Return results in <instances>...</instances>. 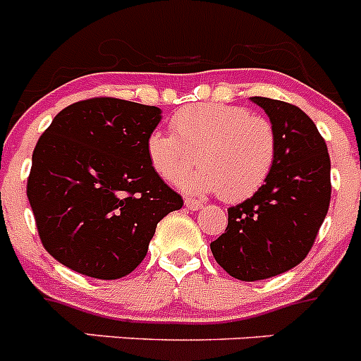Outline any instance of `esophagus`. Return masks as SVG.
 Returning a JSON list of instances; mask_svg holds the SVG:
<instances>
[{"label": "esophagus", "mask_w": 361, "mask_h": 361, "mask_svg": "<svg viewBox=\"0 0 361 361\" xmlns=\"http://www.w3.org/2000/svg\"><path fill=\"white\" fill-rule=\"evenodd\" d=\"M184 204H186V208L191 209V212H199V209L204 208V204L199 202V200H195V199H186L184 200Z\"/></svg>", "instance_id": "obj_1"}]
</instances>
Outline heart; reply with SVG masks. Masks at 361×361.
I'll return each instance as SVG.
<instances>
[{
  "label": "heart",
  "mask_w": 361,
  "mask_h": 361,
  "mask_svg": "<svg viewBox=\"0 0 361 361\" xmlns=\"http://www.w3.org/2000/svg\"><path fill=\"white\" fill-rule=\"evenodd\" d=\"M171 135L153 132L146 141L152 168L168 183L180 180L188 193H213L238 202L257 193L269 177L276 155L271 123L247 108L191 104L170 121ZM201 166L188 176L195 164Z\"/></svg>",
  "instance_id": "obj_1"
}]
</instances>
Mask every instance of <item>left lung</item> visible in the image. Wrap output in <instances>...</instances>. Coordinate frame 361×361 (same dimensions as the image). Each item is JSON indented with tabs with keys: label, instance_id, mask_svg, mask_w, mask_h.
Instances as JSON below:
<instances>
[{
	"label": "left lung",
	"instance_id": "left-lung-1",
	"mask_svg": "<svg viewBox=\"0 0 361 361\" xmlns=\"http://www.w3.org/2000/svg\"><path fill=\"white\" fill-rule=\"evenodd\" d=\"M250 99L275 130V162L253 197L228 208V228L212 242L216 264L242 282L271 279L298 266L331 200V159L317 124L295 104Z\"/></svg>",
	"mask_w": 361,
	"mask_h": 361
}]
</instances>
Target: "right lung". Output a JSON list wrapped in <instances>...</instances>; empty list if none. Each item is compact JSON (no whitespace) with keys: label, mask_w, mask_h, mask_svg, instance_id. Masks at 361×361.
<instances>
[{"label":"right lung","mask_w":361,"mask_h":361,"mask_svg":"<svg viewBox=\"0 0 361 361\" xmlns=\"http://www.w3.org/2000/svg\"><path fill=\"white\" fill-rule=\"evenodd\" d=\"M157 106L95 97L54 117L32 153L27 197L44 250L75 273L123 279L183 199L153 170L146 141Z\"/></svg>","instance_id":"right-lung-1"}]
</instances>
